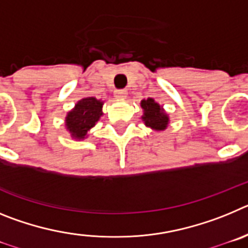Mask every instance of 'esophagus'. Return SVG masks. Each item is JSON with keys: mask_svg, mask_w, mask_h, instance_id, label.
<instances>
[{"mask_svg": "<svg viewBox=\"0 0 248 248\" xmlns=\"http://www.w3.org/2000/svg\"><path fill=\"white\" fill-rule=\"evenodd\" d=\"M114 97L117 99H125L128 97V92L125 89H118V91L114 92Z\"/></svg>", "mask_w": 248, "mask_h": 248, "instance_id": "34e87169", "label": "esophagus"}]
</instances>
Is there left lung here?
<instances>
[{
  "label": "left lung",
  "mask_w": 248,
  "mask_h": 248,
  "mask_svg": "<svg viewBox=\"0 0 248 248\" xmlns=\"http://www.w3.org/2000/svg\"><path fill=\"white\" fill-rule=\"evenodd\" d=\"M140 107L143 109L141 120L144 122L145 126L153 129L155 131H164L168 128L170 118L166 113L163 105L155 102L154 98H148L140 102Z\"/></svg>",
  "instance_id": "8db88e82"
}]
</instances>
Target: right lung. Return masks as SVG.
<instances>
[{"mask_svg":"<svg viewBox=\"0 0 248 248\" xmlns=\"http://www.w3.org/2000/svg\"><path fill=\"white\" fill-rule=\"evenodd\" d=\"M104 102L94 97H85L78 100L74 108L68 111L64 119L67 131L74 140H84L88 133L103 117Z\"/></svg>","mask_w":248,"mask_h":248,"instance_id":"right-lung-1","label":"right lung"}]
</instances>
